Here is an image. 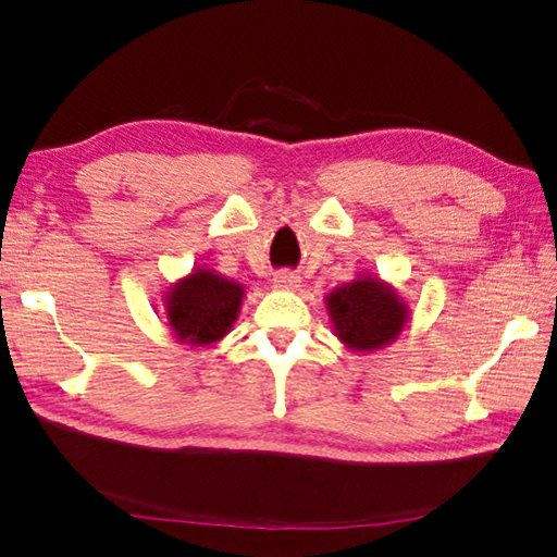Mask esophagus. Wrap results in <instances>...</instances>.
Listing matches in <instances>:
<instances>
[{
    "label": "esophagus",
    "mask_w": 557,
    "mask_h": 557,
    "mask_svg": "<svg viewBox=\"0 0 557 557\" xmlns=\"http://www.w3.org/2000/svg\"><path fill=\"white\" fill-rule=\"evenodd\" d=\"M299 282H301V277L294 270H280V272H275V285L277 287L294 289V287H299Z\"/></svg>",
    "instance_id": "esophagus-1"
}]
</instances>
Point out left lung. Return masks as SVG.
<instances>
[{"label":"left lung","mask_w":557,"mask_h":557,"mask_svg":"<svg viewBox=\"0 0 557 557\" xmlns=\"http://www.w3.org/2000/svg\"><path fill=\"white\" fill-rule=\"evenodd\" d=\"M337 337L357 351H373L393 342L407 323V306L381 280L361 277L327 297Z\"/></svg>","instance_id":"1"}]
</instances>
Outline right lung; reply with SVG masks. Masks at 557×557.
Returning <instances> with one entry per match:
<instances>
[{
    "mask_svg": "<svg viewBox=\"0 0 557 557\" xmlns=\"http://www.w3.org/2000/svg\"><path fill=\"white\" fill-rule=\"evenodd\" d=\"M244 289L210 270H196L168 294V318L180 342L210 345L230 333Z\"/></svg>",
    "mask_w": 557,
    "mask_h": 557,
    "instance_id": "1",
    "label": "right lung"
}]
</instances>
